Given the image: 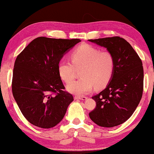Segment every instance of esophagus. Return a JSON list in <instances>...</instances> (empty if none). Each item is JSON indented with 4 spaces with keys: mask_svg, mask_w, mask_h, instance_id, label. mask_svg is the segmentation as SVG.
<instances>
[{
    "mask_svg": "<svg viewBox=\"0 0 154 154\" xmlns=\"http://www.w3.org/2000/svg\"><path fill=\"white\" fill-rule=\"evenodd\" d=\"M75 99H80V100H85L87 99L86 96H75Z\"/></svg>",
    "mask_w": 154,
    "mask_h": 154,
    "instance_id": "esophagus-1",
    "label": "esophagus"
}]
</instances>
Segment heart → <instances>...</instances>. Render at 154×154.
Returning <instances> with one entry per match:
<instances>
[{
    "label": "heart",
    "mask_w": 154,
    "mask_h": 154,
    "mask_svg": "<svg viewBox=\"0 0 154 154\" xmlns=\"http://www.w3.org/2000/svg\"><path fill=\"white\" fill-rule=\"evenodd\" d=\"M72 63L62 60L58 64L60 77L67 83L75 79L76 70L80 71L79 80L68 85V90L76 94H84L96 89H103L110 82L115 69V59L110 51L87 44L78 47L71 54Z\"/></svg>",
    "instance_id": "b5f03b06"
}]
</instances>
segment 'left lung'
<instances>
[{"instance_id": "8db88e82", "label": "left lung", "mask_w": 154, "mask_h": 154, "mask_svg": "<svg viewBox=\"0 0 154 154\" xmlns=\"http://www.w3.org/2000/svg\"><path fill=\"white\" fill-rule=\"evenodd\" d=\"M88 41L106 48L115 59L113 77L105 90L92 97L96 105L89 116L100 126H117L131 117L142 98V61L130 44L119 36Z\"/></svg>"}]
</instances>
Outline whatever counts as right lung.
I'll list each match as a JSON object with an SVG mask.
<instances>
[{"label":"right lung","mask_w":154,"mask_h":154,"mask_svg":"<svg viewBox=\"0 0 154 154\" xmlns=\"http://www.w3.org/2000/svg\"><path fill=\"white\" fill-rule=\"evenodd\" d=\"M40 36L26 47L15 61L12 92L25 118L42 128L63 119L73 96L65 91L58 64L66 52L80 42Z\"/></svg>","instance_id":"1"}]
</instances>
